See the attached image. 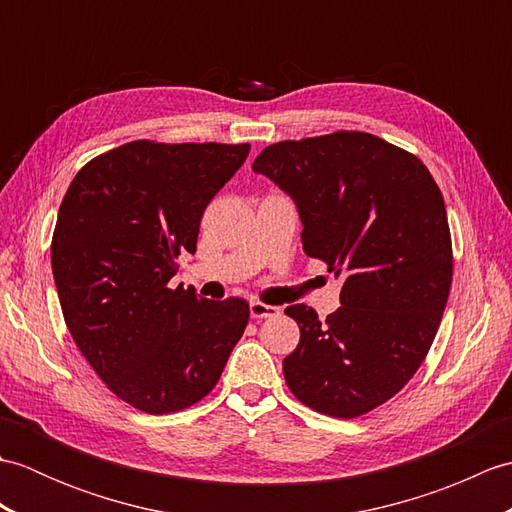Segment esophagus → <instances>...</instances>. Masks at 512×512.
Masks as SVG:
<instances>
[{"mask_svg": "<svg viewBox=\"0 0 512 512\" xmlns=\"http://www.w3.org/2000/svg\"><path fill=\"white\" fill-rule=\"evenodd\" d=\"M279 308L277 306H268V303L262 301H250V317L253 319H268V317H277Z\"/></svg>", "mask_w": 512, "mask_h": 512, "instance_id": "esophagus-1", "label": "esophagus"}]
</instances>
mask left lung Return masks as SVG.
<instances>
[{
    "label": "left lung",
    "mask_w": 512,
    "mask_h": 512,
    "mask_svg": "<svg viewBox=\"0 0 512 512\" xmlns=\"http://www.w3.org/2000/svg\"><path fill=\"white\" fill-rule=\"evenodd\" d=\"M253 169L292 195L303 250L343 281L325 321L286 308L301 330L286 385L325 416H363L409 383L440 328L453 279L442 191L418 156L345 129L268 145Z\"/></svg>",
    "instance_id": "left-lung-1"
}]
</instances>
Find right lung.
<instances>
[{
    "label": "right lung",
    "instance_id": "1",
    "mask_svg": "<svg viewBox=\"0 0 512 512\" xmlns=\"http://www.w3.org/2000/svg\"><path fill=\"white\" fill-rule=\"evenodd\" d=\"M250 145L132 140L81 167L59 206L52 273L85 361L138 411H182L220 380L250 308L171 288L206 204Z\"/></svg>",
    "mask_w": 512,
    "mask_h": 512
}]
</instances>
